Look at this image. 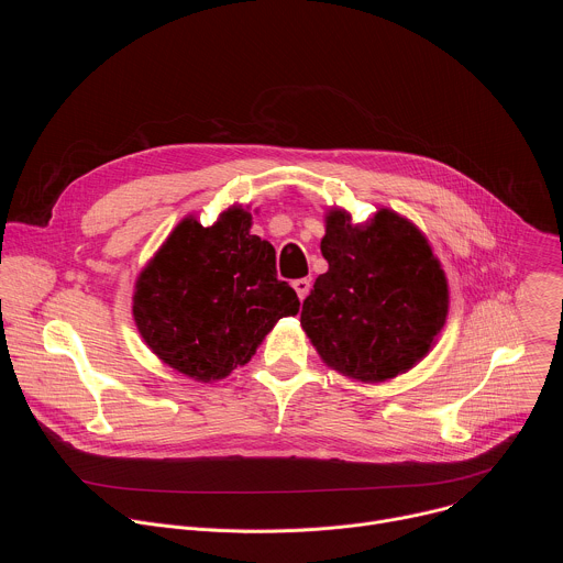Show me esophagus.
<instances>
[{
    "mask_svg": "<svg viewBox=\"0 0 563 563\" xmlns=\"http://www.w3.org/2000/svg\"><path fill=\"white\" fill-rule=\"evenodd\" d=\"M291 285H294V289H296V294H298L300 300L309 294V287H311V283H309L307 278H298V280H294Z\"/></svg>",
    "mask_w": 563,
    "mask_h": 563,
    "instance_id": "esophagus-1",
    "label": "esophagus"
}]
</instances>
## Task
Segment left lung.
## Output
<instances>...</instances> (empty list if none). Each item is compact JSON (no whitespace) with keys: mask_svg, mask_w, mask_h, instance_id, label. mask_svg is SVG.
<instances>
[{"mask_svg":"<svg viewBox=\"0 0 563 563\" xmlns=\"http://www.w3.org/2000/svg\"><path fill=\"white\" fill-rule=\"evenodd\" d=\"M320 252L330 269L316 278L300 311L320 358L363 383L412 369L437 343L450 302L428 238L389 209L365 224L332 209Z\"/></svg>","mask_w":563,"mask_h":563,"instance_id":"left-lung-1","label":"left lung"}]
</instances>
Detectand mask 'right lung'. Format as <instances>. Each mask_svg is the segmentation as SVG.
Masks as SVG:
<instances>
[{"label":"right lung","mask_w":563,"mask_h":563,"mask_svg":"<svg viewBox=\"0 0 563 563\" xmlns=\"http://www.w3.org/2000/svg\"><path fill=\"white\" fill-rule=\"evenodd\" d=\"M250 229L243 207H229L211 227L189 216L135 280L140 336L159 361L202 383L245 365L300 307L276 278V250Z\"/></svg>","instance_id":"right-lung-1"}]
</instances>
